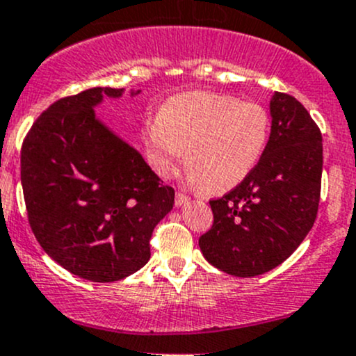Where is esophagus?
Here are the masks:
<instances>
[{
  "instance_id": "obj_1",
  "label": "esophagus",
  "mask_w": 356,
  "mask_h": 356,
  "mask_svg": "<svg viewBox=\"0 0 356 356\" xmlns=\"http://www.w3.org/2000/svg\"><path fill=\"white\" fill-rule=\"evenodd\" d=\"M188 197L185 195V193H177V197H175V204H177V207H181V205L188 204Z\"/></svg>"
}]
</instances>
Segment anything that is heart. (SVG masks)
Here are the masks:
<instances>
[{
  "instance_id": "b5f03b06",
  "label": "heart",
  "mask_w": 356,
  "mask_h": 356,
  "mask_svg": "<svg viewBox=\"0 0 356 356\" xmlns=\"http://www.w3.org/2000/svg\"><path fill=\"white\" fill-rule=\"evenodd\" d=\"M264 106L228 94L183 92L168 99L157 120L144 124L152 170L168 177L185 152L186 178L207 193H225L257 168L269 142Z\"/></svg>"
}]
</instances>
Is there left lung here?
I'll list each match as a JSON object with an SVG mask.
<instances>
[{
	"label": "left lung",
	"instance_id": "8db88e82",
	"mask_svg": "<svg viewBox=\"0 0 356 356\" xmlns=\"http://www.w3.org/2000/svg\"><path fill=\"white\" fill-rule=\"evenodd\" d=\"M270 135L254 171L211 200L214 225L199 240L205 260L238 277L283 264L312 229L321 199L322 135L302 102L274 92Z\"/></svg>",
	"mask_w": 356,
	"mask_h": 356
}]
</instances>
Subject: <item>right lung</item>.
<instances>
[{
	"label": "right lung",
	"instance_id": "add662e5",
	"mask_svg": "<svg viewBox=\"0 0 356 356\" xmlns=\"http://www.w3.org/2000/svg\"><path fill=\"white\" fill-rule=\"evenodd\" d=\"M123 92L92 87L60 99L35 120L22 145L32 232L54 262L94 283L142 269L151 259L154 228L175 204V190L96 116L104 97Z\"/></svg>",
	"mask_w": 356,
	"mask_h": 356
}]
</instances>
